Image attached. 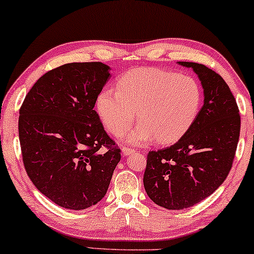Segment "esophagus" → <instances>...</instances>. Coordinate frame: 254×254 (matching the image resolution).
<instances>
[{"instance_id": "34e87169", "label": "esophagus", "mask_w": 254, "mask_h": 254, "mask_svg": "<svg viewBox=\"0 0 254 254\" xmlns=\"http://www.w3.org/2000/svg\"><path fill=\"white\" fill-rule=\"evenodd\" d=\"M121 151H123V154L125 156H128V155H130V154H133V152H135V149L128 148V147H123V148H121Z\"/></svg>"}]
</instances>
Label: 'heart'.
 Segmentation results:
<instances>
[{"mask_svg":"<svg viewBox=\"0 0 254 254\" xmlns=\"http://www.w3.org/2000/svg\"><path fill=\"white\" fill-rule=\"evenodd\" d=\"M202 93L195 79L175 71L155 68L134 69L119 79L117 91L104 89L97 97L100 120L114 136L128 143L161 144L178 141L192 127L199 114Z\"/></svg>","mask_w":254,"mask_h":254,"instance_id":"heart-1","label":"heart"}]
</instances>
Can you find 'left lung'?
<instances>
[{
  "instance_id": "obj_1",
  "label": "left lung",
  "mask_w": 254,
  "mask_h": 254,
  "mask_svg": "<svg viewBox=\"0 0 254 254\" xmlns=\"http://www.w3.org/2000/svg\"><path fill=\"white\" fill-rule=\"evenodd\" d=\"M192 68L203 89V105L185 135L171 147L150 151L143 184L148 196L166 209H185L213 194L229 175L237 149L241 116L223 78L206 65Z\"/></svg>"
}]
</instances>
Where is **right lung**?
<instances>
[{"instance_id":"1","label":"right lung","mask_w":254,"mask_h":254,"mask_svg":"<svg viewBox=\"0 0 254 254\" xmlns=\"http://www.w3.org/2000/svg\"><path fill=\"white\" fill-rule=\"evenodd\" d=\"M110 70L102 62L60 65L34 83L19 110L27 176L45 196L67 209L98 203L120 162V149L93 110Z\"/></svg>"}]
</instances>
